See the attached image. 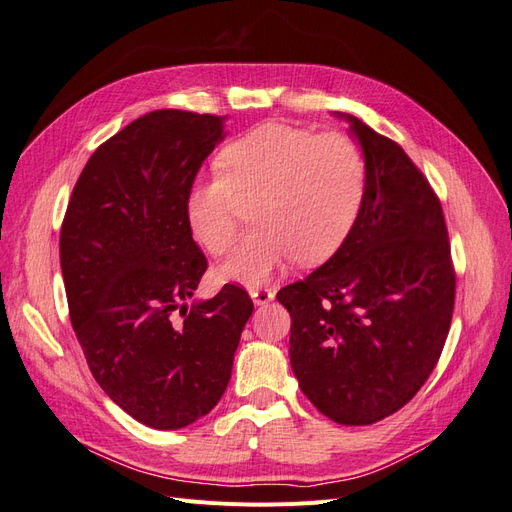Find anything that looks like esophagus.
<instances>
[{"label": "esophagus", "mask_w": 512, "mask_h": 512, "mask_svg": "<svg viewBox=\"0 0 512 512\" xmlns=\"http://www.w3.org/2000/svg\"><path fill=\"white\" fill-rule=\"evenodd\" d=\"M250 297H252V301H254V305H267L269 301H273V297H275V292L271 290V288H254V290H250Z\"/></svg>", "instance_id": "obj_1"}]
</instances>
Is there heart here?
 <instances>
[{
  "label": "heart",
  "mask_w": 512,
  "mask_h": 512,
  "mask_svg": "<svg viewBox=\"0 0 512 512\" xmlns=\"http://www.w3.org/2000/svg\"><path fill=\"white\" fill-rule=\"evenodd\" d=\"M222 173L192 183L185 215L213 256L237 239V198H256L258 226L220 269L228 282L256 286L297 258L320 265L342 250L359 224L369 192V162L346 134H318L269 121L232 141Z\"/></svg>",
  "instance_id": "b5f03b06"
}]
</instances>
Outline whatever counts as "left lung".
Listing matches in <instances>:
<instances>
[{
  "label": "left lung",
  "mask_w": 512,
  "mask_h": 512,
  "mask_svg": "<svg viewBox=\"0 0 512 512\" xmlns=\"http://www.w3.org/2000/svg\"><path fill=\"white\" fill-rule=\"evenodd\" d=\"M335 115L367 156V203L342 250L277 301L290 312V365L305 397L339 425H371L404 408L436 367L455 271L421 170L391 138Z\"/></svg>",
  "instance_id": "8db88e82"
}]
</instances>
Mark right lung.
<instances>
[{"label": "right lung", "mask_w": 512, "mask_h": 512, "mask_svg": "<svg viewBox=\"0 0 512 512\" xmlns=\"http://www.w3.org/2000/svg\"><path fill=\"white\" fill-rule=\"evenodd\" d=\"M224 119L153 111L102 143L76 181L59 237L70 320L102 391L138 423L181 429L224 395L254 312L243 288L194 297L207 258L185 198Z\"/></svg>", "instance_id": "add662e5"}]
</instances>
